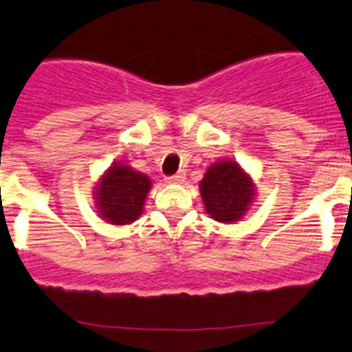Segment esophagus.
I'll return each mask as SVG.
<instances>
[{
  "instance_id": "obj_1",
  "label": "esophagus",
  "mask_w": 352,
  "mask_h": 352,
  "mask_svg": "<svg viewBox=\"0 0 352 352\" xmlns=\"http://www.w3.org/2000/svg\"><path fill=\"white\" fill-rule=\"evenodd\" d=\"M184 179H186V173L177 172V173H173V175L166 177V182H168V184H182Z\"/></svg>"
}]
</instances>
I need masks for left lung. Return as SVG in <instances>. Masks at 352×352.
<instances>
[{"instance_id": "1", "label": "left lung", "mask_w": 352, "mask_h": 352, "mask_svg": "<svg viewBox=\"0 0 352 352\" xmlns=\"http://www.w3.org/2000/svg\"><path fill=\"white\" fill-rule=\"evenodd\" d=\"M201 196L214 220L232 223L248 210L252 199V184L237 163L220 162L204 173Z\"/></svg>"}]
</instances>
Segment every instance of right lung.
Listing matches in <instances>:
<instances>
[{"label":"right lung","mask_w":352,"mask_h":352,"mask_svg":"<svg viewBox=\"0 0 352 352\" xmlns=\"http://www.w3.org/2000/svg\"><path fill=\"white\" fill-rule=\"evenodd\" d=\"M151 180L127 165H113L98 187V211L115 225L132 223L142 213Z\"/></svg>","instance_id":"right-lung-1"}]
</instances>
